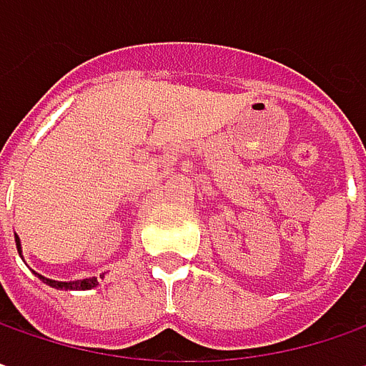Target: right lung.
<instances>
[{
    "label": "right lung",
    "mask_w": 366,
    "mask_h": 366,
    "mask_svg": "<svg viewBox=\"0 0 366 366\" xmlns=\"http://www.w3.org/2000/svg\"><path fill=\"white\" fill-rule=\"evenodd\" d=\"M16 245H18V251H19V239L18 234H16ZM38 275V273H36ZM44 284L52 285V287H58V290H91V287H95L99 282H97V277H91V280H79V282H52V280H46L42 275H38Z\"/></svg>",
    "instance_id": "obj_1"
}]
</instances>
